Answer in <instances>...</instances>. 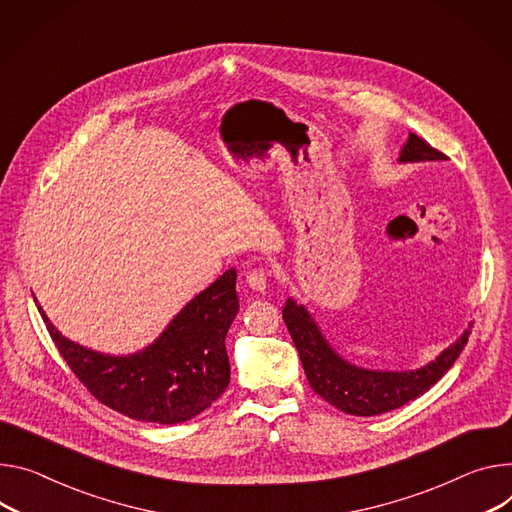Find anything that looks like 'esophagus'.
<instances>
[{
  "label": "esophagus",
  "instance_id": "esophagus-1",
  "mask_svg": "<svg viewBox=\"0 0 512 512\" xmlns=\"http://www.w3.org/2000/svg\"><path fill=\"white\" fill-rule=\"evenodd\" d=\"M247 284L249 288H253L255 292H265L267 288V271L263 267H255L247 273Z\"/></svg>",
  "mask_w": 512,
  "mask_h": 512
}]
</instances>
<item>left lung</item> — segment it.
Listing matches in <instances>:
<instances>
[{
    "label": "left lung",
    "instance_id": "left-lung-1",
    "mask_svg": "<svg viewBox=\"0 0 512 512\" xmlns=\"http://www.w3.org/2000/svg\"><path fill=\"white\" fill-rule=\"evenodd\" d=\"M445 155L433 149L421 136L408 134L400 151V163L443 161ZM286 327L300 353L310 388L335 408L355 416H376L404 406L435 386L468 345L470 329L449 345L435 361L410 371H374L351 365L322 337L316 322L302 304L288 298L284 310Z\"/></svg>",
    "mask_w": 512,
    "mask_h": 512
}]
</instances>
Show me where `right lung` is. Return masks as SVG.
Listing matches in <instances>:
<instances>
[{
	"label": "right lung",
	"mask_w": 512,
	"mask_h": 512,
	"mask_svg": "<svg viewBox=\"0 0 512 512\" xmlns=\"http://www.w3.org/2000/svg\"><path fill=\"white\" fill-rule=\"evenodd\" d=\"M38 312L77 380L108 408L143 423L175 425L206 410L228 386L226 333L239 312L237 271L181 308L161 337L134 355L116 357L63 337Z\"/></svg>",
	"instance_id": "right-lung-1"
}]
</instances>
